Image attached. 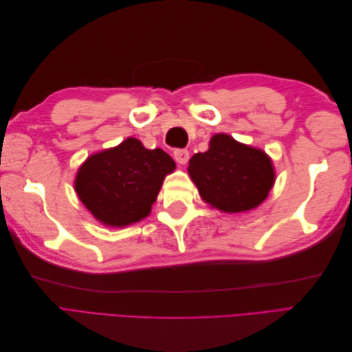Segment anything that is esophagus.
<instances>
[{
    "instance_id": "obj_1",
    "label": "esophagus",
    "mask_w": 352,
    "mask_h": 352,
    "mask_svg": "<svg viewBox=\"0 0 352 352\" xmlns=\"http://www.w3.org/2000/svg\"><path fill=\"white\" fill-rule=\"evenodd\" d=\"M173 155L179 164H186L189 160V151L185 150V148H177V150H175Z\"/></svg>"
}]
</instances>
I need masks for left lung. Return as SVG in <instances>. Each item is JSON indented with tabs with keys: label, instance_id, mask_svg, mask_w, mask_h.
I'll list each match as a JSON object with an SVG mask.
<instances>
[{
	"label": "left lung",
	"instance_id": "left-lung-1",
	"mask_svg": "<svg viewBox=\"0 0 352 352\" xmlns=\"http://www.w3.org/2000/svg\"><path fill=\"white\" fill-rule=\"evenodd\" d=\"M188 173L201 198L225 212L258 207L274 184L269 155L226 133L212 136L208 150L189 160Z\"/></svg>",
	"mask_w": 352,
	"mask_h": 352
}]
</instances>
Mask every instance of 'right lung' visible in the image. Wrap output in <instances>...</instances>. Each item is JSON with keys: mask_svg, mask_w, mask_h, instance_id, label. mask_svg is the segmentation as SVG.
Instances as JSON below:
<instances>
[{"mask_svg": "<svg viewBox=\"0 0 352 352\" xmlns=\"http://www.w3.org/2000/svg\"><path fill=\"white\" fill-rule=\"evenodd\" d=\"M175 168L173 158L163 150H146L141 141L127 138L88 157L78 170L74 189L95 219L123 228L150 214L166 175Z\"/></svg>", "mask_w": 352, "mask_h": 352, "instance_id": "add662e5", "label": "right lung"}]
</instances>
